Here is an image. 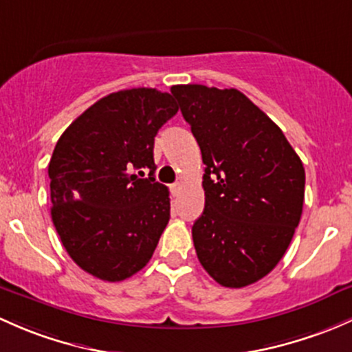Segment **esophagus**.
I'll return each instance as SVG.
<instances>
[{
    "mask_svg": "<svg viewBox=\"0 0 352 352\" xmlns=\"http://www.w3.org/2000/svg\"><path fill=\"white\" fill-rule=\"evenodd\" d=\"M170 188H172V194H173V195H177V194H179V192H180V188H182V184H180V182H175V184H173V186L170 187Z\"/></svg>",
    "mask_w": 352,
    "mask_h": 352,
    "instance_id": "1",
    "label": "esophagus"
}]
</instances>
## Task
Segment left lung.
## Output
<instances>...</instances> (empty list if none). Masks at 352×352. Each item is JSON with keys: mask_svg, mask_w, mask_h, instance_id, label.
<instances>
[{"mask_svg": "<svg viewBox=\"0 0 352 352\" xmlns=\"http://www.w3.org/2000/svg\"><path fill=\"white\" fill-rule=\"evenodd\" d=\"M206 165L195 253L217 283L241 288L282 260L300 223L305 170L283 131L238 89L173 86Z\"/></svg>", "mask_w": 352, "mask_h": 352, "instance_id": "8db88e82", "label": "left lung"}]
</instances>
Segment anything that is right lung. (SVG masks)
I'll use <instances>...</instances> for the list:
<instances>
[{
	"label": "right lung",
	"instance_id": "right-lung-1",
	"mask_svg": "<svg viewBox=\"0 0 352 352\" xmlns=\"http://www.w3.org/2000/svg\"><path fill=\"white\" fill-rule=\"evenodd\" d=\"M177 111L168 92L124 89L58 138L49 164L52 221L89 275L121 282L150 261L170 219L168 188L155 182V136Z\"/></svg>",
	"mask_w": 352,
	"mask_h": 352
}]
</instances>
